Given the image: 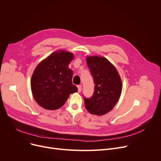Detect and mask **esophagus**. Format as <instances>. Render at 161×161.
Segmentation results:
<instances>
[{
  "label": "esophagus",
  "instance_id": "esophagus-1",
  "mask_svg": "<svg viewBox=\"0 0 161 161\" xmlns=\"http://www.w3.org/2000/svg\"><path fill=\"white\" fill-rule=\"evenodd\" d=\"M81 89H82V86L81 85L78 86V91L79 92H80L81 91Z\"/></svg>",
  "mask_w": 161,
  "mask_h": 161
}]
</instances>
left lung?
Here are the masks:
<instances>
[{"instance_id":"1","label":"left lung","mask_w":161,"mask_h":161,"mask_svg":"<svg viewBox=\"0 0 161 161\" xmlns=\"http://www.w3.org/2000/svg\"><path fill=\"white\" fill-rule=\"evenodd\" d=\"M86 62L95 86L93 95L90 98L84 97L86 108L91 114L105 115L112 110L120 98L121 79L115 67L104 57L89 56Z\"/></svg>"}]
</instances>
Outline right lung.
<instances>
[{
  "label": "right lung",
  "mask_w": 161,
  "mask_h": 161,
  "mask_svg": "<svg viewBox=\"0 0 161 161\" xmlns=\"http://www.w3.org/2000/svg\"><path fill=\"white\" fill-rule=\"evenodd\" d=\"M72 53L58 50L42 61L32 75L31 87L36 102L43 108L54 110L62 107L69 95L78 91L73 85V71L69 68Z\"/></svg>",
  "instance_id": "right-lung-1"
}]
</instances>
